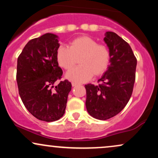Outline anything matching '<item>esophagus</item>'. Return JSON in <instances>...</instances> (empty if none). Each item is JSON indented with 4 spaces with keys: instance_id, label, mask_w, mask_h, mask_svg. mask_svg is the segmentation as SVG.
<instances>
[{
    "instance_id": "34e87169",
    "label": "esophagus",
    "mask_w": 158,
    "mask_h": 158,
    "mask_svg": "<svg viewBox=\"0 0 158 158\" xmlns=\"http://www.w3.org/2000/svg\"><path fill=\"white\" fill-rule=\"evenodd\" d=\"M79 84H78V83H76V82H72V86L73 87H75V86H77V85H79Z\"/></svg>"
}]
</instances>
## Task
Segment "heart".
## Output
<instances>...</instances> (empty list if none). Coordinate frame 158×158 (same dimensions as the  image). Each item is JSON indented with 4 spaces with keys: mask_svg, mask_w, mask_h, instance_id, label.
Wrapping results in <instances>:
<instances>
[{
    "mask_svg": "<svg viewBox=\"0 0 158 158\" xmlns=\"http://www.w3.org/2000/svg\"><path fill=\"white\" fill-rule=\"evenodd\" d=\"M56 59L61 68L70 70L77 64L79 67L66 74L69 80L85 82L93 76L102 74L108 68L110 52L106 46L98 44L88 36H79L70 41L68 47L61 45L56 52Z\"/></svg>",
    "mask_w": 158,
    "mask_h": 158,
    "instance_id": "obj_1",
    "label": "heart"
}]
</instances>
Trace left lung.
Listing matches in <instances>:
<instances>
[{"label": "left lung", "instance_id": "1", "mask_svg": "<svg viewBox=\"0 0 158 158\" xmlns=\"http://www.w3.org/2000/svg\"><path fill=\"white\" fill-rule=\"evenodd\" d=\"M105 43L110 52V65L101 79V84L85 85L88 114L100 120L119 114L129 101L135 81L136 59L130 45L113 32H106Z\"/></svg>", "mask_w": 158, "mask_h": 158}]
</instances>
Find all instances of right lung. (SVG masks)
Here are the masks:
<instances>
[{
    "label": "right lung",
    "instance_id": "right-lung-1",
    "mask_svg": "<svg viewBox=\"0 0 158 158\" xmlns=\"http://www.w3.org/2000/svg\"><path fill=\"white\" fill-rule=\"evenodd\" d=\"M59 36L44 34L30 40L18 58L17 79L19 95L28 111L45 122L58 120L64 115L71 83H55L62 76L56 52Z\"/></svg>",
    "mask_w": 158,
    "mask_h": 158
}]
</instances>
